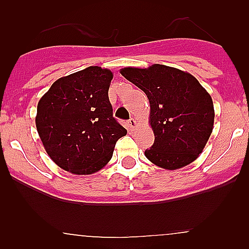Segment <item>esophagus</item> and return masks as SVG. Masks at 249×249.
I'll list each match as a JSON object with an SVG mask.
<instances>
[{"instance_id": "obj_1", "label": "esophagus", "mask_w": 249, "mask_h": 249, "mask_svg": "<svg viewBox=\"0 0 249 249\" xmlns=\"http://www.w3.org/2000/svg\"><path fill=\"white\" fill-rule=\"evenodd\" d=\"M127 124H128L129 129H135L136 126H137V122H136L135 118H129V120L127 121Z\"/></svg>"}]
</instances>
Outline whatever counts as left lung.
Instances as JSON below:
<instances>
[{"mask_svg":"<svg viewBox=\"0 0 249 249\" xmlns=\"http://www.w3.org/2000/svg\"><path fill=\"white\" fill-rule=\"evenodd\" d=\"M126 80L146 93L155 143L144 151L156 166L178 169L203 151L214 122L210 93L192 74L164 65L121 70Z\"/></svg>","mask_w":249,"mask_h":249,"instance_id":"obj_1","label":"left lung"}]
</instances>
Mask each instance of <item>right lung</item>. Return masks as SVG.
<instances>
[{
	"label": "right lung",
	"instance_id": "1",
	"mask_svg": "<svg viewBox=\"0 0 249 249\" xmlns=\"http://www.w3.org/2000/svg\"><path fill=\"white\" fill-rule=\"evenodd\" d=\"M109 70L89 66L61 77L37 105L36 127L47 155L74 175H92L108 163L127 129L113 117Z\"/></svg>",
	"mask_w": 249,
	"mask_h": 249
}]
</instances>
